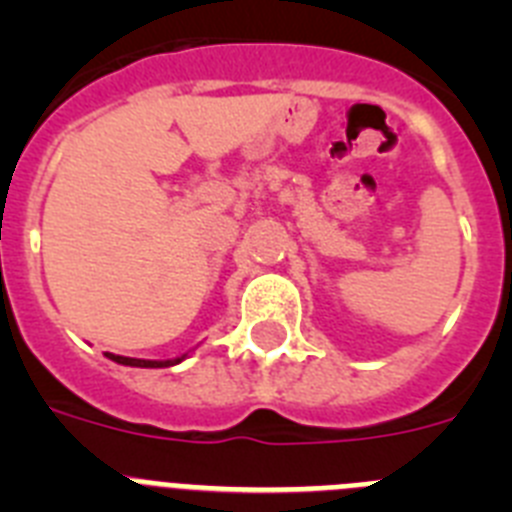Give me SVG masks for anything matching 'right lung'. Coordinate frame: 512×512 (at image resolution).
Returning <instances> with one entry per match:
<instances>
[{
    "label": "right lung",
    "mask_w": 512,
    "mask_h": 512,
    "mask_svg": "<svg viewBox=\"0 0 512 512\" xmlns=\"http://www.w3.org/2000/svg\"><path fill=\"white\" fill-rule=\"evenodd\" d=\"M112 361L117 364H125V366H146V369H158V366H174L179 364L182 359H174V361H148V359H128V356H115V354H107Z\"/></svg>",
    "instance_id": "obj_1"
}]
</instances>
